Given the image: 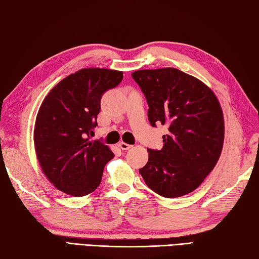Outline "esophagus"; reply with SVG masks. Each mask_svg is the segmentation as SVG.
Wrapping results in <instances>:
<instances>
[{"label": "esophagus", "mask_w": 259, "mask_h": 259, "mask_svg": "<svg viewBox=\"0 0 259 259\" xmlns=\"http://www.w3.org/2000/svg\"><path fill=\"white\" fill-rule=\"evenodd\" d=\"M118 146H119V148L121 149V150H128V149L132 148V146H131V144H127L125 142H120L119 144H118Z\"/></svg>", "instance_id": "esophagus-1"}]
</instances>
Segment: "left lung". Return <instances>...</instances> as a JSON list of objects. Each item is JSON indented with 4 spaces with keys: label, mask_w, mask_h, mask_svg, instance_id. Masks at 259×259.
Returning a JSON list of instances; mask_svg holds the SVG:
<instances>
[{
    "label": "left lung",
    "mask_w": 259,
    "mask_h": 259,
    "mask_svg": "<svg viewBox=\"0 0 259 259\" xmlns=\"http://www.w3.org/2000/svg\"><path fill=\"white\" fill-rule=\"evenodd\" d=\"M133 79L149 104L151 126H168L161 150L148 149L140 169L152 191L165 198L192 192L214 169L224 143V118L214 92L175 68L137 70Z\"/></svg>",
    "instance_id": "left-lung-1"
}]
</instances>
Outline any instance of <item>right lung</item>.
Instances as JSON below:
<instances>
[{"mask_svg": "<svg viewBox=\"0 0 259 259\" xmlns=\"http://www.w3.org/2000/svg\"><path fill=\"white\" fill-rule=\"evenodd\" d=\"M122 79V71L84 68L50 91L36 116L34 144L44 175L58 190L75 197L93 192L113 158L108 146L91 137L101 98Z\"/></svg>", "mask_w": 259, "mask_h": 259, "instance_id": "1", "label": "right lung"}]
</instances>
